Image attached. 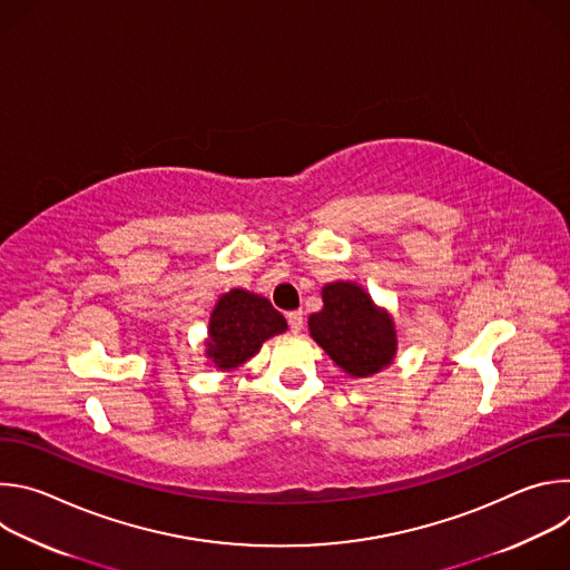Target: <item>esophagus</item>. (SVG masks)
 Here are the masks:
<instances>
[{"mask_svg": "<svg viewBox=\"0 0 570 570\" xmlns=\"http://www.w3.org/2000/svg\"><path fill=\"white\" fill-rule=\"evenodd\" d=\"M286 320H288L291 332L297 334L302 330V324H304V313L302 311H291V313H286Z\"/></svg>", "mask_w": 570, "mask_h": 570, "instance_id": "obj_1", "label": "esophagus"}]
</instances>
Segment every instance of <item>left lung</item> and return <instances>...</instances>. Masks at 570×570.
<instances>
[{
    "instance_id": "8db88e82",
    "label": "left lung",
    "mask_w": 570,
    "mask_h": 570,
    "mask_svg": "<svg viewBox=\"0 0 570 570\" xmlns=\"http://www.w3.org/2000/svg\"><path fill=\"white\" fill-rule=\"evenodd\" d=\"M322 311L308 317L313 341L352 376H370L387 367L396 352L394 324L370 295L350 282L322 288Z\"/></svg>"
}]
</instances>
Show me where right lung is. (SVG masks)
<instances>
[{"label":"right lung","instance_id":"1","mask_svg":"<svg viewBox=\"0 0 570 570\" xmlns=\"http://www.w3.org/2000/svg\"><path fill=\"white\" fill-rule=\"evenodd\" d=\"M282 332H286V320L266 297L234 288L218 299L212 313L207 356L216 367L232 370Z\"/></svg>","mask_w":570,"mask_h":570}]
</instances>
